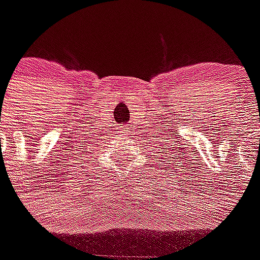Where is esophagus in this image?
Listing matches in <instances>:
<instances>
[{
	"label": "esophagus",
	"instance_id": "34e87169",
	"mask_svg": "<svg viewBox=\"0 0 260 260\" xmlns=\"http://www.w3.org/2000/svg\"><path fill=\"white\" fill-rule=\"evenodd\" d=\"M121 130H122V132H127V126H122V128H121Z\"/></svg>",
	"mask_w": 260,
	"mask_h": 260
}]
</instances>
